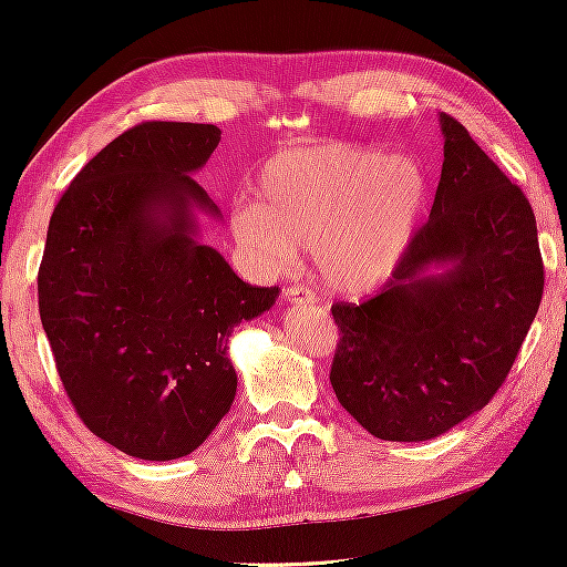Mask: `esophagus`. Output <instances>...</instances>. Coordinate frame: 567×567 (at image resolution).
I'll return each instance as SVG.
<instances>
[{"label": "esophagus", "mask_w": 567, "mask_h": 567, "mask_svg": "<svg viewBox=\"0 0 567 567\" xmlns=\"http://www.w3.org/2000/svg\"><path fill=\"white\" fill-rule=\"evenodd\" d=\"M286 299H289L291 303H317L313 293L306 291V289H299V286H293V289L286 291Z\"/></svg>", "instance_id": "esophagus-1"}]
</instances>
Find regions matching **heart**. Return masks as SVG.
Returning <instances> with one entry per match:
<instances>
[{
	"label": "heart",
	"mask_w": 567,
	"mask_h": 567,
	"mask_svg": "<svg viewBox=\"0 0 567 567\" xmlns=\"http://www.w3.org/2000/svg\"><path fill=\"white\" fill-rule=\"evenodd\" d=\"M430 196L424 165L371 145L289 147L264 165L256 196H238L228 228L258 271L281 274L311 248L317 276L367 293L396 271Z\"/></svg>",
	"instance_id": "obj_1"
}]
</instances>
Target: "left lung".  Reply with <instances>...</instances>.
I'll return each instance as SVG.
<instances>
[{
  "label": "left lung",
  "instance_id": "left-lung-1",
  "mask_svg": "<svg viewBox=\"0 0 567 567\" xmlns=\"http://www.w3.org/2000/svg\"><path fill=\"white\" fill-rule=\"evenodd\" d=\"M442 175L430 220L382 293L337 303L331 386L367 432L426 442L503 386L543 299V258L525 193L440 115Z\"/></svg>",
  "mask_w": 567,
  "mask_h": 567
}]
</instances>
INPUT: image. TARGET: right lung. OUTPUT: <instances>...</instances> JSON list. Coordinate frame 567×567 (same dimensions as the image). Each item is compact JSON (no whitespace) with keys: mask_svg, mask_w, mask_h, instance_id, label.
<instances>
[{"mask_svg":"<svg viewBox=\"0 0 567 567\" xmlns=\"http://www.w3.org/2000/svg\"><path fill=\"white\" fill-rule=\"evenodd\" d=\"M216 125L143 123L102 147L54 208L37 276L40 317L74 410L137 460L198 450L234 404L228 337L271 309L200 240L220 220L193 181Z\"/></svg>","mask_w":567,"mask_h":567,"instance_id":"1","label":"right lung"}]
</instances>
